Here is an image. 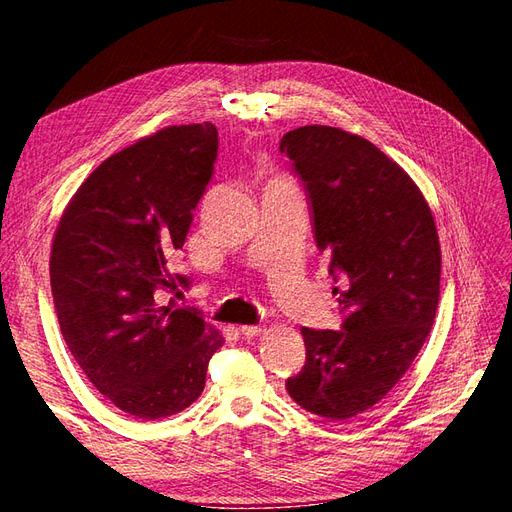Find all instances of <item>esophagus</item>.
Segmentation results:
<instances>
[{
    "instance_id": "esophagus-1",
    "label": "esophagus",
    "mask_w": 512,
    "mask_h": 512,
    "mask_svg": "<svg viewBox=\"0 0 512 512\" xmlns=\"http://www.w3.org/2000/svg\"><path fill=\"white\" fill-rule=\"evenodd\" d=\"M239 331L245 337H258L262 331H265V327H262V324H245V327H241Z\"/></svg>"
}]
</instances>
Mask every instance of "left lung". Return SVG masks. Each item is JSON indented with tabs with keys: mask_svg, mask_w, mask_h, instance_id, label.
<instances>
[{
	"mask_svg": "<svg viewBox=\"0 0 512 512\" xmlns=\"http://www.w3.org/2000/svg\"><path fill=\"white\" fill-rule=\"evenodd\" d=\"M280 151L303 181L344 314L339 331L301 329L307 359L286 391L303 410L346 421L384 399L425 344L440 299L438 230L418 185L367 138L303 126Z\"/></svg>",
	"mask_w": 512,
	"mask_h": 512,
	"instance_id": "obj_1",
	"label": "left lung"
}]
</instances>
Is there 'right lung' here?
I'll list each match as a JSON object with an SVG mask.
<instances>
[{"label": "right lung", "mask_w": 512, "mask_h": 512, "mask_svg": "<svg viewBox=\"0 0 512 512\" xmlns=\"http://www.w3.org/2000/svg\"><path fill=\"white\" fill-rule=\"evenodd\" d=\"M218 156L213 123L168 126L113 153L68 203L51 250L57 320L83 374L126 414L192 406L224 337L196 309L158 307Z\"/></svg>", "instance_id": "obj_1"}]
</instances>
